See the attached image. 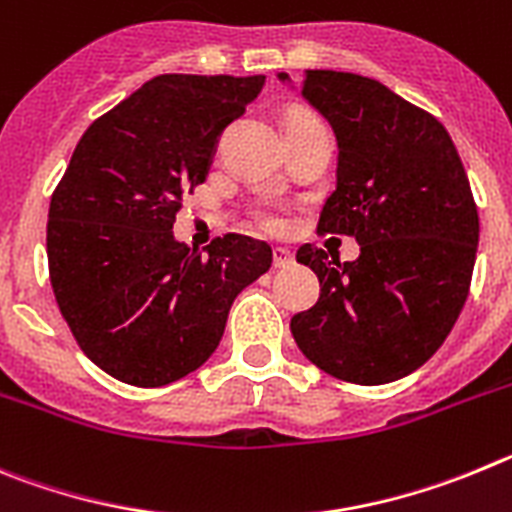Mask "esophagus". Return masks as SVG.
Instances as JSON below:
<instances>
[{
    "label": "esophagus",
    "instance_id": "1",
    "mask_svg": "<svg viewBox=\"0 0 512 512\" xmlns=\"http://www.w3.org/2000/svg\"><path fill=\"white\" fill-rule=\"evenodd\" d=\"M273 262L278 270H285V267H290L293 262H296V257H293V252L285 250V247H275L273 250Z\"/></svg>",
    "mask_w": 512,
    "mask_h": 512
}]
</instances>
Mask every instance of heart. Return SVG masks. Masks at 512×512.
Here are the masks:
<instances>
[{
  "mask_svg": "<svg viewBox=\"0 0 512 512\" xmlns=\"http://www.w3.org/2000/svg\"><path fill=\"white\" fill-rule=\"evenodd\" d=\"M298 117H303V114H298ZM296 119V117H290ZM260 222L265 224L267 229H273V232H278V229H283V216L275 214V211H262L260 214Z\"/></svg>",
  "mask_w": 512,
  "mask_h": 512,
  "instance_id": "1",
  "label": "heart"
}]
</instances>
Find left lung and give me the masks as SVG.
<instances>
[{
	"label": "left lung",
	"instance_id": "8db88e82",
	"mask_svg": "<svg viewBox=\"0 0 512 512\" xmlns=\"http://www.w3.org/2000/svg\"><path fill=\"white\" fill-rule=\"evenodd\" d=\"M278 78L293 86L288 73ZM301 96L339 147L319 232L354 237L359 257L298 250L321 293L290 331L313 365L339 380H400L444 344L467 301L480 242L467 173L444 124L375 78L306 71Z\"/></svg>",
	"mask_w": 512,
	"mask_h": 512
}]
</instances>
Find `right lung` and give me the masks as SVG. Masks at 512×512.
Returning <instances> with one entry per match:
<instances>
[{
    "mask_svg": "<svg viewBox=\"0 0 512 512\" xmlns=\"http://www.w3.org/2000/svg\"><path fill=\"white\" fill-rule=\"evenodd\" d=\"M265 76L163 73L78 140L48 211L55 301L107 375L160 388L219 347L234 298L270 270L265 242L227 234L204 252L173 237L183 193L206 181L219 135Z\"/></svg>",
    "mask_w": 512,
    "mask_h": 512,
    "instance_id": "obj_1",
    "label": "right lung"
}]
</instances>
